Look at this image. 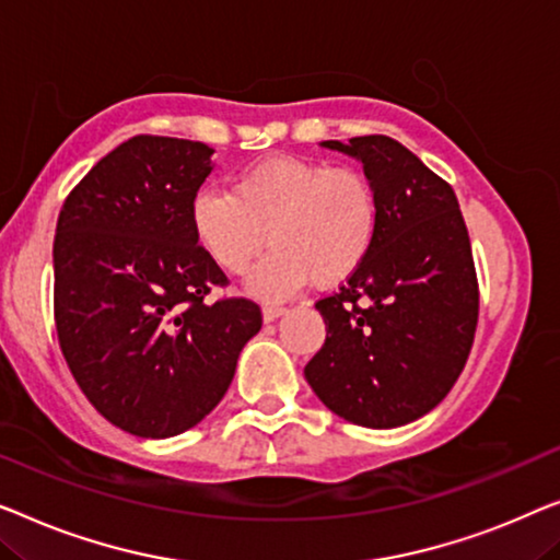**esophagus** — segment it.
<instances>
[{
  "label": "esophagus",
  "mask_w": 560,
  "mask_h": 560,
  "mask_svg": "<svg viewBox=\"0 0 560 560\" xmlns=\"http://www.w3.org/2000/svg\"><path fill=\"white\" fill-rule=\"evenodd\" d=\"M281 314H283V306H279V304H266V306H264V322L279 319Z\"/></svg>",
  "instance_id": "obj_1"
}]
</instances>
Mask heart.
Wrapping results in <instances>:
<instances>
[{
  "label": "heart",
  "mask_w": 560,
  "mask_h": 560,
  "mask_svg": "<svg viewBox=\"0 0 560 560\" xmlns=\"http://www.w3.org/2000/svg\"><path fill=\"white\" fill-rule=\"evenodd\" d=\"M190 220L205 254L233 277L248 269L269 238L273 250L248 287L261 296H283L306 279L314 287L348 279L373 248L381 202L365 172L279 156L235 177L233 192L202 187Z\"/></svg>",
  "instance_id": "b5f03b06"
}]
</instances>
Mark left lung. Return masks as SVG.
I'll use <instances>...</instances> for the list:
<instances>
[{
  "label": "left lung",
  "mask_w": 560,
  "mask_h": 560,
  "mask_svg": "<svg viewBox=\"0 0 560 560\" xmlns=\"http://www.w3.org/2000/svg\"><path fill=\"white\" fill-rule=\"evenodd\" d=\"M322 147L355 156L373 179V248L340 291L319 299L327 340L304 368L329 411L396 429L439 406L475 342L479 289L452 185L400 141L370 133Z\"/></svg>",
  "instance_id": "left-lung-1"
}]
</instances>
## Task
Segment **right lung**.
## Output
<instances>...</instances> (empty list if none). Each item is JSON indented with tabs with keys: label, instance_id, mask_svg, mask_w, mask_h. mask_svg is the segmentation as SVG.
Masks as SVG:
<instances>
[{
	"label": "right lung",
	"instance_id": "add662e5",
	"mask_svg": "<svg viewBox=\"0 0 560 560\" xmlns=\"http://www.w3.org/2000/svg\"><path fill=\"white\" fill-rule=\"evenodd\" d=\"M202 141L139 133L108 152L62 202L55 228V327L93 408L141 439L200 423L225 396L261 329L192 233V200L212 172Z\"/></svg>",
	"mask_w": 560,
	"mask_h": 560
}]
</instances>
